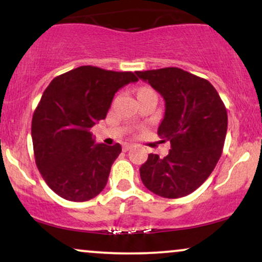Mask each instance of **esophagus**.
<instances>
[{
	"label": "esophagus",
	"mask_w": 262,
	"mask_h": 262,
	"mask_svg": "<svg viewBox=\"0 0 262 262\" xmlns=\"http://www.w3.org/2000/svg\"><path fill=\"white\" fill-rule=\"evenodd\" d=\"M132 148H133V144H129V143L123 144V151H128V150H130Z\"/></svg>",
	"instance_id": "obj_1"
}]
</instances>
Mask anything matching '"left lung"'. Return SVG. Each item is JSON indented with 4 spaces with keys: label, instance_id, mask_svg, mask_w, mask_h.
Wrapping results in <instances>:
<instances>
[{
    "label": "left lung",
    "instance_id": "8db88e82",
    "mask_svg": "<svg viewBox=\"0 0 262 262\" xmlns=\"http://www.w3.org/2000/svg\"><path fill=\"white\" fill-rule=\"evenodd\" d=\"M165 100L158 134L170 141L165 158L149 154L140 179L152 193L165 198L187 196L208 179L222 155L228 114L209 81L179 68L137 71Z\"/></svg>",
    "mask_w": 262,
    "mask_h": 262
}]
</instances>
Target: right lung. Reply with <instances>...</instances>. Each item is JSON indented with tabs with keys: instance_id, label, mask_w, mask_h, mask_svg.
<instances>
[{
	"instance_id": "add662e5",
	"label": "right lung",
	"mask_w": 262,
	"mask_h": 262,
	"mask_svg": "<svg viewBox=\"0 0 262 262\" xmlns=\"http://www.w3.org/2000/svg\"><path fill=\"white\" fill-rule=\"evenodd\" d=\"M135 81L130 71L87 65L56 76L45 89L33 114V149L44 181L60 197L85 202L106 187L122 146L96 144L90 129L106 118L114 93Z\"/></svg>"
}]
</instances>
